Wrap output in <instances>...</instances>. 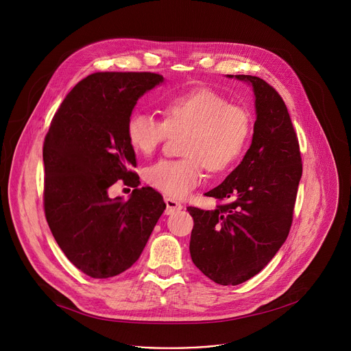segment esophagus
<instances>
[{
  "label": "esophagus",
  "instance_id": "esophagus-1",
  "mask_svg": "<svg viewBox=\"0 0 351 351\" xmlns=\"http://www.w3.org/2000/svg\"><path fill=\"white\" fill-rule=\"evenodd\" d=\"M165 204H167V214H172L175 211L183 210V206L179 202H176V199L171 198V197H165Z\"/></svg>",
  "mask_w": 351,
  "mask_h": 351
}]
</instances>
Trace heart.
I'll list each match as a JSON object with an SVG mask.
<instances>
[{"instance_id":"heart-1","label":"heart","mask_w":351,"mask_h":351,"mask_svg":"<svg viewBox=\"0 0 351 351\" xmlns=\"http://www.w3.org/2000/svg\"><path fill=\"white\" fill-rule=\"evenodd\" d=\"M165 121L134 110L126 121V137L134 152L148 156L169 136L187 132L183 160H161L145 172L147 182L173 198L187 195L203 179L204 165L213 172L234 167L243 157L253 130L250 112L208 87L171 95Z\"/></svg>"}]
</instances>
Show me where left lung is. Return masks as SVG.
<instances>
[{
    "label": "left lung",
    "instance_id": "obj_1",
    "mask_svg": "<svg viewBox=\"0 0 351 351\" xmlns=\"http://www.w3.org/2000/svg\"><path fill=\"white\" fill-rule=\"evenodd\" d=\"M253 87L254 133L241 162L215 189L213 211L187 207L194 226L190 256L218 285L236 286L257 275L285 243L303 173L298 140L286 104L265 80L226 75Z\"/></svg>",
    "mask_w": 351,
    "mask_h": 351
}]
</instances>
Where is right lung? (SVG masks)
<instances>
[{"instance_id":"1","label":"right lung","mask_w":351,"mask_h":351,"mask_svg":"<svg viewBox=\"0 0 351 351\" xmlns=\"http://www.w3.org/2000/svg\"><path fill=\"white\" fill-rule=\"evenodd\" d=\"M162 82L152 72L93 73L65 97L45 136V218L68 260L91 278L129 269L167 207L154 189H137L126 137L137 99ZM121 178L136 187L128 200L108 195Z\"/></svg>"}]
</instances>
